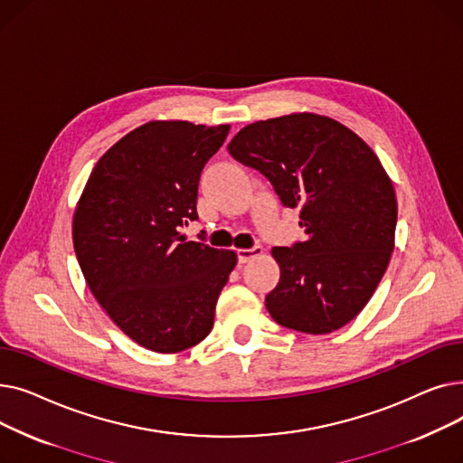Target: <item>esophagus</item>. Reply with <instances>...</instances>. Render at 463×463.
<instances>
[{
    "label": "esophagus",
    "instance_id": "1",
    "mask_svg": "<svg viewBox=\"0 0 463 463\" xmlns=\"http://www.w3.org/2000/svg\"><path fill=\"white\" fill-rule=\"evenodd\" d=\"M259 255H262V248H260V246H255V248H250V250H246V248L238 250V260H240L241 264L250 262L251 259H257Z\"/></svg>",
    "mask_w": 463,
    "mask_h": 463
}]
</instances>
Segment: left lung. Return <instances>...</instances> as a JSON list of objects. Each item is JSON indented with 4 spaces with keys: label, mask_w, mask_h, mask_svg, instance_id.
Here are the masks:
<instances>
[{
    "label": "left lung",
    "mask_w": 463,
    "mask_h": 463,
    "mask_svg": "<svg viewBox=\"0 0 463 463\" xmlns=\"http://www.w3.org/2000/svg\"><path fill=\"white\" fill-rule=\"evenodd\" d=\"M227 150L269 178L285 206L300 210L306 240L272 250L279 283L266 309L274 321L306 334L351 323L394 250L396 191L375 152L347 126L315 112L255 121Z\"/></svg>",
    "instance_id": "8db88e82"
}]
</instances>
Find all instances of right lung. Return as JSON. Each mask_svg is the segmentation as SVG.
Returning <instances> with one entry per match:
<instances>
[{
  "instance_id": "1",
  "label": "right lung",
  "mask_w": 463,
  "mask_h": 463,
  "mask_svg": "<svg viewBox=\"0 0 463 463\" xmlns=\"http://www.w3.org/2000/svg\"><path fill=\"white\" fill-rule=\"evenodd\" d=\"M231 126L148 121L95 163L72 215L86 283L114 325L154 353H180L212 332L232 250L191 241L199 178Z\"/></svg>"
}]
</instances>
